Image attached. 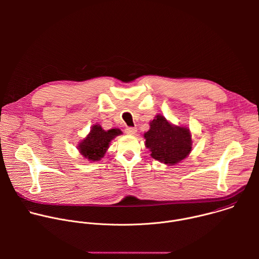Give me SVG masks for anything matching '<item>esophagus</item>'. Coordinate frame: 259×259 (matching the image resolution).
Returning a JSON list of instances; mask_svg holds the SVG:
<instances>
[{"label":"esophagus","mask_w":259,"mask_h":259,"mask_svg":"<svg viewBox=\"0 0 259 259\" xmlns=\"http://www.w3.org/2000/svg\"><path fill=\"white\" fill-rule=\"evenodd\" d=\"M125 132H126V134H128V135H134V134H136L137 130H136V128L127 127V128L125 129Z\"/></svg>","instance_id":"obj_1"}]
</instances>
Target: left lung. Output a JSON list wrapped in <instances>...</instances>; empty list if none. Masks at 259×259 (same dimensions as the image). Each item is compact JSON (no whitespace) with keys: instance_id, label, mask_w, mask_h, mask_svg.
<instances>
[{"instance_id":"8db88e82","label":"left lung","mask_w":259,"mask_h":259,"mask_svg":"<svg viewBox=\"0 0 259 259\" xmlns=\"http://www.w3.org/2000/svg\"><path fill=\"white\" fill-rule=\"evenodd\" d=\"M152 158L169 166L176 165L192 152V133L187 126L174 125L158 114L143 134Z\"/></svg>"}]
</instances>
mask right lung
Returning a JSON list of instances; mask_svg holds the SVG:
<instances>
[{"label":"right lung","mask_w":259,"mask_h":259,"mask_svg":"<svg viewBox=\"0 0 259 259\" xmlns=\"http://www.w3.org/2000/svg\"><path fill=\"white\" fill-rule=\"evenodd\" d=\"M120 134L122 131L118 128L106 131L99 124H94L87 136L79 142L77 149L84 159L90 162L100 161L108 150L109 143Z\"/></svg>","instance_id":"right-lung-1"}]
</instances>
